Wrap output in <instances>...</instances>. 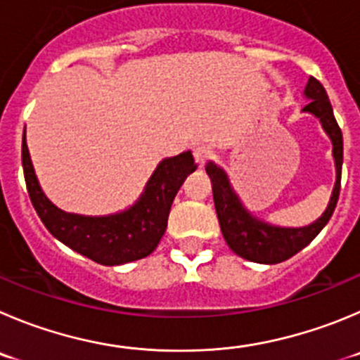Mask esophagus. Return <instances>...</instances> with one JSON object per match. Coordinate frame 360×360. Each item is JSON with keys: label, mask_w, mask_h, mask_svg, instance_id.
I'll return each mask as SVG.
<instances>
[{"label": "esophagus", "mask_w": 360, "mask_h": 360, "mask_svg": "<svg viewBox=\"0 0 360 360\" xmlns=\"http://www.w3.org/2000/svg\"><path fill=\"white\" fill-rule=\"evenodd\" d=\"M211 156H213V150H211L207 146H197L195 150H193V158H195V161L200 165V167H202Z\"/></svg>", "instance_id": "obj_1"}]
</instances>
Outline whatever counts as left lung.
<instances>
[{
  "instance_id": "1",
  "label": "left lung",
  "mask_w": 360,
  "mask_h": 360,
  "mask_svg": "<svg viewBox=\"0 0 360 360\" xmlns=\"http://www.w3.org/2000/svg\"><path fill=\"white\" fill-rule=\"evenodd\" d=\"M304 97L309 99L302 112L311 113L320 120L321 127L332 142V158L335 165V183L327 207L320 218L304 227H282L268 224L245 207L240 195L231 184L229 176L221 167L207 161L206 172L213 184V200L217 207L220 229L227 245L234 254L252 263L277 264L293 257L297 252L307 247L330 220L341 190L342 167V134L334 119L332 104L323 85L316 78H309L304 89Z\"/></svg>"
}]
</instances>
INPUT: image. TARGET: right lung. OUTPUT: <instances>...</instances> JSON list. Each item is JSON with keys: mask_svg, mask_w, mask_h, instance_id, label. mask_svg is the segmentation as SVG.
<instances>
[{"mask_svg": "<svg viewBox=\"0 0 360 360\" xmlns=\"http://www.w3.org/2000/svg\"><path fill=\"white\" fill-rule=\"evenodd\" d=\"M195 169L191 150L165 158L158 163L139 200L127 210L103 217L67 213L56 207L40 188L26 146V127L22 134L26 186L42 224L63 245L104 266L131 263L154 252L167 231V220L177 191Z\"/></svg>", "mask_w": 360, "mask_h": 360, "instance_id": "obj_1", "label": "right lung"}]
</instances>
